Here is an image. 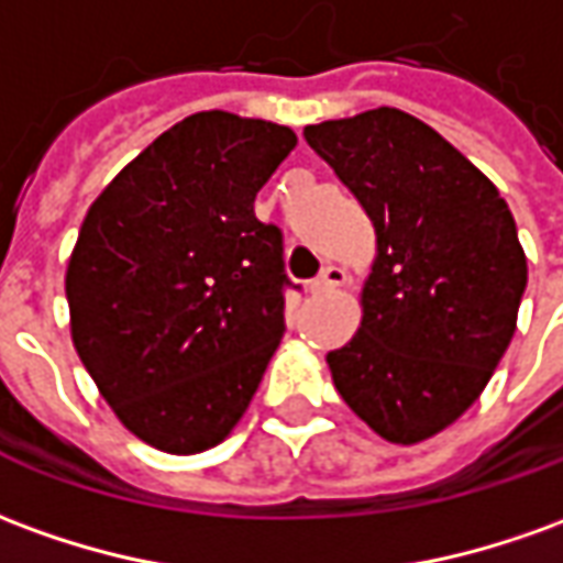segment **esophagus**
<instances>
[{
	"label": "esophagus",
	"instance_id": "1",
	"mask_svg": "<svg viewBox=\"0 0 563 563\" xmlns=\"http://www.w3.org/2000/svg\"><path fill=\"white\" fill-rule=\"evenodd\" d=\"M347 283V271L338 268V265H329V268H322V274L313 280V292H335V289H341Z\"/></svg>",
	"mask_w": 563,
	"mask_h": 563
}]
</instances>
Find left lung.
Segmentation results:
<instances>
[{
	"label": "left lung",
	"instance_id": "obj_1",
	"mask_svg": "<svg viewBox=\"0 0 563 563\" xmlns=\"http://www.w3.org/2000/svg\"><path fill=\"white\" fill-rule=\"evenodd\" d=\"M375 225L363 322L325 363L377 435L415 445L482 396L515 335L528 258L497 186L408 112L308 124Z\"/></svg>",
	"mask_w": 563,
	"mask_h": 563
}]
</instances>
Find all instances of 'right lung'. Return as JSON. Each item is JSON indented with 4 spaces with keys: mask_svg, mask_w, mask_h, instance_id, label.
Wrapping results in <instances>:
<instances>
[{
    "mask_svg": "<svg viewBox=\"0 0 563 563\" xmlns=\"http://www.w3.org/2000/svg\"><path fill=\"white\" fill-rule=\"evenodd\" d=\"M262 118L198 112L90 203L66 268L73 344L118 420L167 454L238 427L286 332L283 234L255 195L295 148Z\"/></svg>",
    "mask_w": 563,
    "mask_h": 563,
    "instance_id": "add662e5",
    "label": "right lung"
}]
</instances>
